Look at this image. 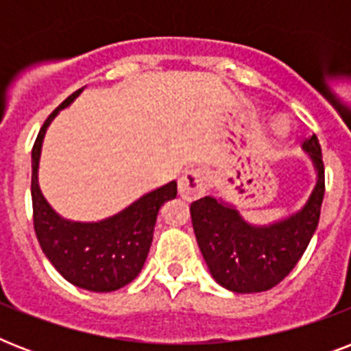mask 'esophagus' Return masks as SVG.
Wrapping results in <instances>:
<instances>
[{"label": "esophagus", "instance_id": "1", "mask_svg": "<svg viewBox=\"0 0 351 351\" xmlns=\"http://www.w3.org/2000/svg\"><path fill=\"white\" fill-rule=\"evenodd\" d=\"M208 187V173L202 167L187 169L178 180V191L186 200H197L202 197Z\"/></svg>", "mask_w": 351, "mask_h": 351}]
</instances>
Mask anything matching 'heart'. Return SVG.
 Segmentation results:
<instances>
[{
  "label": "heart",
  "instance_id": "1",
  "mask_svg": "<svg viewBox=\"0 0 351 351\" xmlns=\"http://www.w3.org/2000/svg\"><path fill=\"white\" fill-rule=\"evenodd\" d=\"M277 129H282V125H280V123H277Z\"/></svg>",
  "mask_w": 351,
  "mask_h": 351
}]
</instances>
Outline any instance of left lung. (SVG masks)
<instances>
[{
	"mask_svg": "<svg viewBox=\"0 0 351 351\" xmlns=\"http://www.w3.org/2000/svg\"><path fill=\"white\" fill-rule=\"evenodd\" d=\"M302 147L317 169L313 193L299 213L269 226L247 224L239 211L213 197L191 204L198 247L220 286L234 293H258L288 277L315 233L324 198V164L315 134Z\"/></svg>",
	"mask_w": 351,
	"mask_h": 351,
	"instance_id": "obj_1",
	"label": "left lung"
}]
</instances>
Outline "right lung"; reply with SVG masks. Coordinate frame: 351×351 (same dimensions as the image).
<instances>
[{
	"instance_id": "add662e5",
	"label": "right lung",
	"mask_w": 351,
	"mask_h": 351,
	"mask_svg": "<svg viewBox=\"0 0 351 351\" xmlns=\"http://www.w3.org/2000/svg\"><path fill=\"white\" fill-rule=\"evenodd\" d=\"M82 89L56 107L38 132L32 147V219L41 250L69 282L89 291H114L138 277L153 242L156 215L176 197V182L143 195L129 208L101 222H71L49 206L38 186L41 143L49 123Z\"/></svg>"
}]
</instances>
